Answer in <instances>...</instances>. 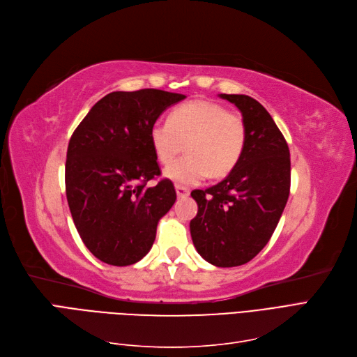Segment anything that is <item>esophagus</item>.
<instances>
[{"mask_svg": "<svg viewBox=\"0 0 357 357\" xmlns=\"http://www.w3.org/2000/svg\"><path fill=\"white\" fill-rule=\"evenodd\" d=\"M176 190V195L179 197V199H187V197L190 195V190L185 188V187H181V185H176L175 187Z\"/></svg>", "mask_w": 357, "mask_h": 357, "instance_id": "1", "label": "esophagus"}]
</instances>
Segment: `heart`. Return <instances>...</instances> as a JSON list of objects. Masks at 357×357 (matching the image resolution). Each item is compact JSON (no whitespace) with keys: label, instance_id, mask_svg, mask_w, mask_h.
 <instances>
[{"label":"heart","instance_id":"b5f03b06","mask_svg":"<svg viewBox=\"0 0 357 357\" xmlns=\"http://www.w3.org/2000/svg\"><path fill=\"white\" fill-rule=\"evenodd\" d=\"M149 139L155 158L169 165L186 145L188 155L165 169L176 185H197L210 175L223 178L241 160L247 125L240 113L210 100H194L170 112L167 122L151 125Z\"/></svg>","mask_w":357,"mask_h":357}]
</instances>
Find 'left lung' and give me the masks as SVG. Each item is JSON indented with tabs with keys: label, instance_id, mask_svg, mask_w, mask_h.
<instances>
[{
	"label": "left lung",
	"instance_id": "left-lung-1",
	"mask_svg": "<svg viewBox=\"0 0 357 357\" xmlns=\"http://www.w3.org/2000/svg\"><path fill=\"white\" fill-rule=\"evenodd\" d=\"M219 97L241 112L247 142L241 160L225 179L191 192L199 212L190 231L204 260L232 268L256 257L271 240L289 195L291 162L284 135L259 101L243 94Z\"/></svg>",
	"mask_w": 357,
	"mask_h": 357
}]
</instances>
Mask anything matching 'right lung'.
Instances as JSON below:
<instances>
[{"label": "right lung", "instance_id": "right-lung-1", "mask_svg": "<svg viewBox=\"0 0 357 357\" xmlns=\"http://www.w3.org/2000/svg\"><path fill=\"white\" fill-rule=\"evenodd\" d=\"M185 98L162 89L116 91L94 104L75 129L66 160V197L89 252L129 266L150 252L157 223L176 200L160 175L149 132L167 107Z\"/></svg>", "mask_w": 357, "mask_h": 357}]
</instances>
